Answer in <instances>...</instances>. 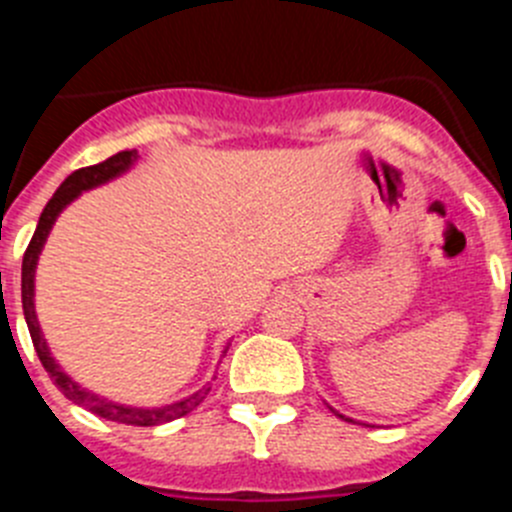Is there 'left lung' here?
Here are the masks:
<instances>
[{"label":"left lung","mask_w":512,"mask_h":512,"mask_svg":"<svg viewBox=\"0 0 512 512\" xmlns=\"http://www.w3.org/2000/svg\"><path fill=\"white\" fill-rule=\"evenodd\" d=\"M336 415H338V413H336ZM341 418H343V415H341Z\"/></svg>","instance_id":"obj_1"}]
</instances>
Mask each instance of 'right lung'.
Returning a JSON list of instances; mask_svg holds the SVG:
<instances>
[{"mask_svg":"<svg viewBox=\"0 0 512 512\" xmlns=\"http://www.w3.org/2000/svg\"><path fill=\"white\" fill-rule=\"evenodd\" d=\"M135 158H138L135 156V151H120V153H115V156L107 158V161H102V164L84 166V169L74 171V174L66 176V182L56 189V194L51 197V202H48V205H45V210L40 212L38 228H35L33 238H30V243H27V248H25V256H22V312H25L27 330H30V338H33V346H35V351H38L40 364H43V369L48 372V377L53 379V384H56L63 395L69 397L71 402H76V405H81V408L92 410V413L99 415V418L115 420V423H125V425H143V428H148V425L169 423V420H176V418H182V415L192 413L197 405H202V402H205L210 387H202L200 392H194V395L187 397V400L174 402V405H166V408H156V410L125 408V405H115V402H110V400H102V397L92 395V392L81 390L74 379L66 377V374L58 369V364L53 361V356L48 354L45 338L40 336L38 320H35V310H33L35 261H38L40 248H43L45 238H48V230H51V225L56 223L58 212L69 205L76 194L84 192V189H92V187H97V184L110 182L112 176L122 174V171L133 164Z\"/></svg>","mask_w":512,"mask_h":512,"instance_id":"obj_1","label":"right lung"}]
</instances>
